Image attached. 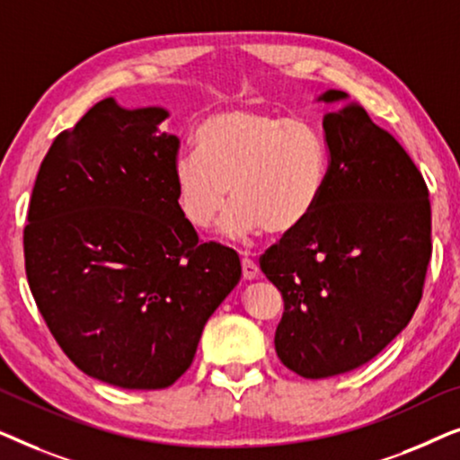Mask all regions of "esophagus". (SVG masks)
<instances>
[{
  "instance_id": "esophagus-1",
  "label": "esophagus",
  "mask_w": 460,
  "mask_h": 460,
  "mask_svg": "<svg viewBox=\"0 0 460 460\" xmlns=\"http://www.w3.org/2000/svg\"><path fill=\"white\" fill-rule=\"evenodd\" d=\"M241 266H243V279L244 280H255L257 276H260V268H257V263L253 260H249V257H243Z\"/></svg>"
}]
</instances>
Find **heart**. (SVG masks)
I'll use <instances>...</instances> for the list:
<instances>
[{
	"instance_id": "heart-1",
	"label": "heart",
	"mask_w": 460,
	"mask_h": 460,
	"mask_svg": "<svg viewBox=\"0 0 460 460\" xmlns=\"http://www.w3.org/2000/svg\"><path fill=\"white\" fill-rule=\"evenodd\" d=\"M197 155L173 163L180 213L194 228L216 222L228 200L222 230L244 236L261 230L285 236L318 209L331 172L323 131L304 119L274 112L228 109L209 115L194 131Z\"/></svg>"
}]
</instances>
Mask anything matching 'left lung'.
Masks as SVG:
<instances>
[{"label":"left lung","mask_w":460,"mask_h":460,"mask_svg":"<svg viewBox=\"0 0 460 460\" xmlns=\"http://www.w3.org/2000/svg\"><path fill=\"white\" fill-rule=\"evenodd\" d=\"M323 128V200L260 260L285 301L276 354L305 379L349 373L385 349L411 323L431 260L429 192L400 142L356 102L326 112Z\"/></svg>","instance_id":"8db88e82"}]
</instances>
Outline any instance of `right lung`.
<instances>
[{
	"label": "right lung",
	"instance_id": "right-lung-1",
	"mask_svg": "<svg viewBox=\"0 0 460 460\" xmlns=\"http://www.w3.org/2000/svg\"><path fill=\"white\" fill-rule=\"evenodd\" d=\"M161 106L93 104L49 146L24 226V268L71 362L123 389H165L190 368L241 260L199 243L173 188L178 136Z\"/></svg>",
	"mask_w": 460,
	"mask_h": 460
}]
</instances>
